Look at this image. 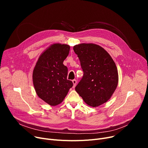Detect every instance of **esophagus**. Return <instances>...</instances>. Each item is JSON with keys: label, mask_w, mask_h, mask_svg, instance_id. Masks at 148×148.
Instances as JSON below:
<instances>
[{"label": "esophagus", "mask_w": 148, "mask_h": 148, "mask_svg": "<svg viewBox=\"0 0 148 148\" xmlns=\"http://www.w3.org/2000/svg\"><path fill=\"white\" fill-rule=\"evenodd\" d=\"M73 88H74L76 86V84H77V80L75 79H74L73 80Z\"/></svg>", "instance_id": "obj_1"}]
</instances>
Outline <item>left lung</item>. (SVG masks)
<instances>
[{"label": "left lung", "mask_w": 148, "mask_h": 148, "mask_svg": "<svg viewBox=\"0 0 148 148\" xmlns=\"http://www.w3.org/2000/svg\"><path fill=\"white\" fill-rule=\"evenodd\" d=\"M83 76L75 89L88 106L96 107L112 96L118 84V69L114 62L101 47L92 43L75 45Z\"/></svg>", "instance_id": "left-lung-1"}]
</instances>
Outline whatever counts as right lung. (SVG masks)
<instances>
[{"label":"right lung","instance_id":"add662e5","mask_svg":"<svg viewBox=\"0 0 148 148\" xmlns=\"http://www.w3.org/2000/svg\"><path fill=\"white\" fill-rule=\"evenodd\" d=\"M69 50L67 44L51 45L39 57L34 69L32 79L36 94L51 106L63 101L73 86L67 80L68 68L63 64Z\"/></svg>","mask_w":148,"mask_h":148}]
</instances>
